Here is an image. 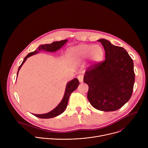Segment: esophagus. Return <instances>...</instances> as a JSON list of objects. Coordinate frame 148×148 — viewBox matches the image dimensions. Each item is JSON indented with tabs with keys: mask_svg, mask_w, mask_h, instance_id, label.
<instances>
[{
	"mask_svg": "<svg viewBox=\"0 0 148 148\" xmlns=\"http://www.w3.org/2000/svg\"><path fill=\"white\" fill-rule=\"evenodd\" d=\"M77 78L79 80V82H83V76H82V75H81V74L78 75V77H77Z\"/></svg>",
	"mask_w": 148,
	"mask_h": 148,
	"instance_id": "34e87169",
	"label": "esophagus"
}]
</instances>
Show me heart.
Here are the masks:
<instances>
[{
    "mask_svg": "<svg viewBox=\"0 0 148 148\" xmlns=\"http://www.w3.org/2000/svg\"><path fill=\"white\" fill-rule=\"evenodd\" d=\"M69 54L74 64H79L82 61L88 57L90 64L94 66L102 61L105 56V51L99 45L81 44L70 49Z\"/></svg>",
    "mask_w": 148,
    "mask_h": 148,
    "instance_id": "b5f03b06",
    "label": "heart"
}]
</instances>
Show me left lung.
Returning <instances> with one entry per match:
<instances>
[{"instance_id":"left-lung-1","label":"left lung","mask_w":148,"mask_h":148,"mask_svg":"<svg viewBox=\"0 0 148 148\" xmlns=\"http://www.w3.org/2000/svg\"><path fill=\"white\" fill-rule=\"evenodd\" d=\"M105 51L103 62L89 67L84 82L89 87L87 98L92 106L102 111L121 108L131 98L135 82L134 62L123 48L106 39L98 40Z\"/></svg>"}]
</instances>
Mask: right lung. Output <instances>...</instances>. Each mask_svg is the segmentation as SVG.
Listing matches in <instances>:
<instances>
[{
  "label": "right lung",
  "instance_id": "1",
  "mask_svg": "<svg viewBox=\"0 0 148 148\" xmlns=\"http://www.w3.org/2000/svg\"><path fill=\"white\" fill-rule=\"evenodd\" d=\"M68 41V40L66 39L64 40H61L59 41H54L53 43L51 44H46V45H40L39 47L36 49L35 51L31 52L29 53L24 58L23 62L20 67H18V71L17 73V77L18 75V71L20 69V68L22 67V65L24 64V62L26 61L27 58H29V57L35 55L37 53H39V51H49V52H55L59 49L61 48L64 46L67 42ZM79 81L77 78H74L71 81H69L66 85V90H65V92L64 95L63 96V98L61 100V101L60 102V103L57 105V106L53 109L52 111H51L49 112L43 114H34L33 115L38 118H43V119H47V118H51L55 116H57L61 114H62L63 112H64L66 110V108L67 107V104H68V101L69 99L70 95L71 94L75 91L77 87L79 86Z\"/></svg>",
  "mask_w": 148,
  "mask_h": 148
}]
</instances>
